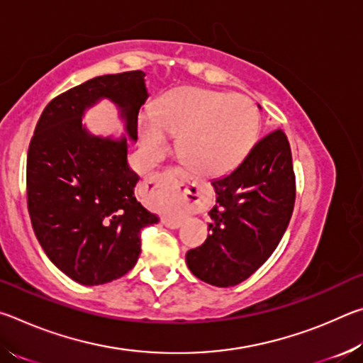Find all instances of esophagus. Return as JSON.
I'll return each mask as SVG.
<instances>
[{"instance_id": "esophagus-1", "label": "esophagus", "mask_w": 363, "mask_h": 363, "mask_svg": "<svg viewBox=\"0 0 363 363\" xmlns=\"http://www.w3.org/2000/svg\"><path fill=\"white\" fill-rule=\"evenodd\" d=\"M190 179H192V177H190V174L187 173V171H177V173L173 177H171V179H168V181H169V184H174L176 187H181L184 194H190V190H189ZM150 182L157 184V179H150ZM162 223L167 225V227H171V229H176V227H179V223H177V220H171V219H164L163 218Z\"/></svg>"}]
</instances>
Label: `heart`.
Wrapping results in <instances>:
<instances>
[{
  "instance_id": "1",
  "label": "heart",
  "mask_w": 363,
  "mask_h": 363,
  "mask_svg": "<svg viewBox=\"0 0 363 363\" xmlns=\"http://www.w3.org/2000/svg\"><path fill=\"white\" fill-rule=\"evenodd\" d=\"M259 115L248 97L201 88H177L139 118V136L153 157L177 136V150L205 176H220L243 162L255 145Z\"/></svg>"
}]
</instances>
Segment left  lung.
<instances>
[{
    "label": "left lung",
    "instance_id": "obj_1",
    "mask_svg": "<svg viewBox=\"0 0 363 363\" xmlns=\"http://www.w3.org/2000/svg\"><path fill=\"white\" fill-rule=\"evenodd\" d=\"M211 184L218 199L208 213L210 235L186 261L206 284L238 285L269 259L291 219L296 177L286 134L270 131L230 174Z\"/></svg>",
    "mask_w": 363,
    "mask_h": 363
}]
</instances>
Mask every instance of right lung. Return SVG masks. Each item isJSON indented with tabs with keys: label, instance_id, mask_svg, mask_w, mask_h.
I'll use <instances>...</instances> for the list:
<instances>
[{
	"label": "right lung",
	"instance_id": "add662e5",
	"mask_svg": "<svg viewBox=\"0 0 363 363\" xmlns=\"http://www.w3.org/2000/svg\"><path fill=\"white\" fill-rule=\"evenodd\" d=\"M145 73H110L75 86L43 110L27 153V206L49 259L82 285H102L134 267L140 230L157 224L134 196L139 177L126 163V139L89 136L86 107L108 97L138 139L139 108L147 101Z\"/></svg>",
	"mask_w": 363,
	"mask_h": 363
}]
</instances>
